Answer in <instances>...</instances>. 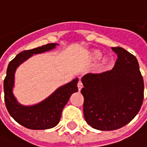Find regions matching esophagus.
I'll list each match as a JSON object with an SVG mask.
<instances>
[{"label": "esophagus", "instance_id": "esophagus-1", "mask_svg": "<svg viewBox=\"0 0 147 147\" xmlns=\"http://www.w3.org/2000/svg\"><path fill=\"white\" fill-rule=\"evenodd\" d=\"M77 86H78V90L80 91L81 89H82V87H83V83H82L81 81H79V82H78V83H77Z\"/></svg>", "mask_w": 147, "mask_h": 147}]
</instances>
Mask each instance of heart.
Segmentation results:
<instances>
[{
    "instance_id": "1",
    "label": "heart",
    "mask_w": 147,
    "mask_h": 147,
    "mask_svg": "<svg viewBox=\"0 0 147 147\" xmlns=\"http://www.w3.org/2000/svg\"><path fill=\"white\" fill-rule=\"evenodd\" d=\"M102 57V52L99 51V50H95L92 53V58L94 60H98ZM110 60L109 58H105L103 61H102V64H101V69H106L109 67L110 65Z\"/></svg>"
}]
</instances>
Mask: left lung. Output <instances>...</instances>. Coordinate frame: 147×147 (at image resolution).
Returning a JSON list of instances; mask_svg holds the SVG:
<instances>
[{"label": "left lung", "mask_w": 147, "mask_h": 147, "mask_svg": "<svg viewBox=\"0 0 147 147\" xmlns=\"http://www.w3.org/2000/svg\"><path fill=\"white\" fill-rule=\"evenodd\" d=\"M113 69L82 78L83 114L93 128L113 131L126 125L142 106L144 83L136 57L121 47Z\"/></svg>", "instance_id": "1"}]
</instances>
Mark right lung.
I'll list each match as a JSON object with an SVG mask.
<instances>
[{"label": "right lung", "instance_id": "obj_1", "mask_svg": "<svg viewBox=\"0 0 147 147\" xmlns=\"http://www.w3.org/2000/svg\"><path fill=\"white\" fill-rule=\"evenodd\" d=\"M57 44L49 43L41 47L21 52L10 61L7 68V75L4 80L5 102L8 113L17 123L27 128L43 130L57 125L61 113L70 96L78 91V79L58 88L51 96L41 103L33 106L20 105L12 94L14 74L16 67L33 54L41 53L55 48Z\"/></svg>", "mask_w": 147, "mask_h": 147}]
</instances>
